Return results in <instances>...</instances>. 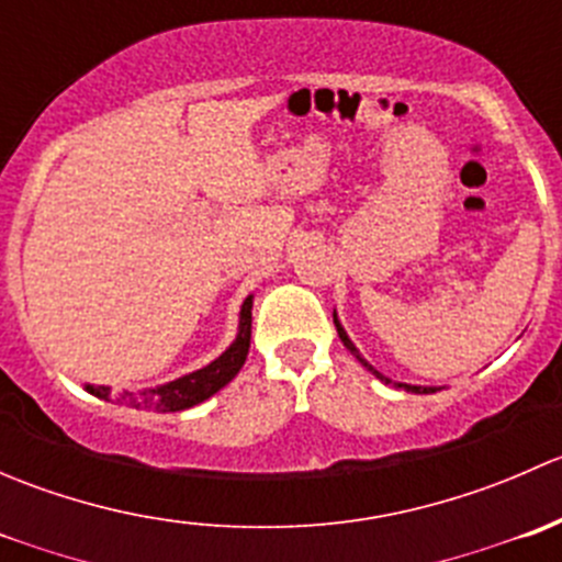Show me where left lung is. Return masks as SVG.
<instances>
[{
	"label": "left lung",
	"mask_w": 562,
	"mask_h": 562,
	"mask_svg": "<svg viewBox=\"0 0 562 562\" xmlns=\"http://www.w3.org/2000/svg\"><path fill=\"white\" fill-rule=\"evenodd\" d=\"M334 326H337V334H339V339H342V345H345V348H348V350H350V353H353V356H356V359H359V361H361V364H364V367H367V370H370V372H372V375H375V378H381V381H383V383H391V381H389V378H386V375H381V372H378V370H375V367H372V364H370V361H367V359H364V356H361V353H359V348H356V345H353V342H350L348 331H345V328H342V323H339V317H337V313H334ZM394 386H396V389H405V391H411V394H432V391H438V389H435V386H411V383H394Z\"/></svg>",
	"instance_id": "1"
}]
</instances>
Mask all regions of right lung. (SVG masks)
Returning a JSON list of instances; mask_svg holds the SVG:
<instances>
[{"label":"right lung","mask_w":562,"mask_h":562,"mask_svg":"<svg viewBox=\"0 0 562 562\" xmlns=\"http://www.w3.org/2000/svg\"><path fill=\"white\" fill-rule=\"evenodd\" d=\"M249 331H252V296L245 299L239 313V334L231 342V348L225 350L220 359H214L212 364H206L203 370L190 372V375L176 378L171 383H162V386L144 389V391H122L116 396V402H124L127 407L135 411H157V413H176L187 411L192 405H201L203 400H209L212 394H217L220 389L228 386L236 375H239L241 364L247 361L249 353ZM89 394L100 396V400L113 402L111 386H87Z\"/></svg>","instance_id":"obj_1"}]
</instances>
